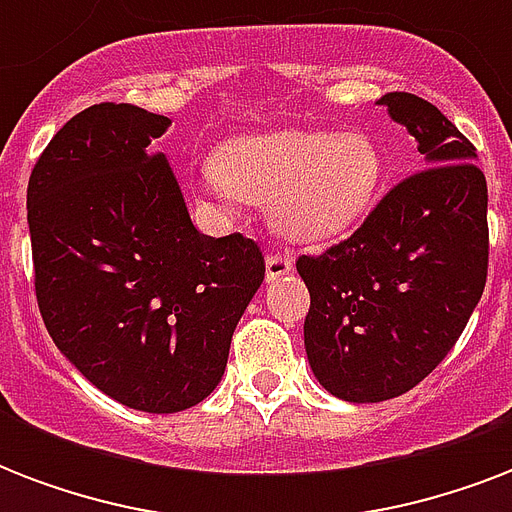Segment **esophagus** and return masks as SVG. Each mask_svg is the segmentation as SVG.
<instances>
[{"label": "esophagus", "mask_w": 512, "mask_h": 512, "mask_svg": "<svg viewBox=\"0 0 512 512\" xmlns=\"http://www.w3.org/2000/svg\"><path fill=\"white\" fill-rule=\"evenodd\" d=\"M265 271H268V279H281L287 273L295 271V260L289 252H281V249H273L265 257Z\"/></svg>", "instance_id": "1"}]
</instances>
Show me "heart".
I'll use <instances>...</instances> for the list:
<instances>
[{"instance_id": "obj_1", "label": "heart", "mask_w": 512, "mask_h": 512, "mask_svg": "<svg viewBox=\"0 0 512 512\" xmlns=\"http://www.w3.org/2000/svg\"><path fill=\"white\" fill-rule=\"evenodd\" d=\"M215 177L239 199L271 207L276 231L327 241L348 231L377 199L385 159L369 135L271 132L241 138L215 156Z\"/></svg>"}]
</instances>
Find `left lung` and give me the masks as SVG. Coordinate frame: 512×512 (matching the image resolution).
Wrapping results in <instances>:
<instances>
[{
	"instance_id": "1",
	"label": "left lung",
	"mask_w": 512,
	"mask_h": 512,
	"mask_svg": "<svg viewBox=\"0 0 512 512\" xmlns=\"http://www.w3.org/2000/svg\"><path fill=\"white\" fill-rule=\"evenodd\" d=\"M377 103L430 167L393 185L348 239L297 257L311 292V369L353 404L388 401L425 380L460 340L489 271V193L476 146L412 92Z\"/></svg>"
}]
</instances>
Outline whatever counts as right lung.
Wrapping results in <instances>:
<instances>
[{
  "instance_id": "add662e5",
  "label": "right lung",
  "mask_w": 512,
  "mask_h": 512,
  "mask_svg": "<svg viewBox=\"0 0 512 512\" xmlns=\"http://www.w3.org/2000/svg\"><path fill=\"white\" fill-rule=\"evenodd\" d=\"M172 119L98 103L68 119L28 177L34 289L60 353L119 404L191 409L217 388L265 279L257 241L193 228L151 140Z\"/></svg>"
}]
</instances>
